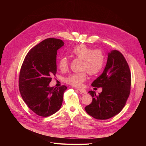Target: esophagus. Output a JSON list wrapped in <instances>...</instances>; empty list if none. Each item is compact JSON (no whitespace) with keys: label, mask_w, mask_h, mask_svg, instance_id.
Masks as SVG:
<instances>
[{"label":"esophagus","mask_w":146,"mask_h":146,"mask_svg":"<svg viewBox=\"0 0 146 146\" xmlns=\"http://www.w3.org/2000/svg\"><path fill=\"white\" fill-rule=\"evenodd\" d=\"M78 91H80V92L83 94H86L87 93V91L85 90H83V89H78Z\"/></svg>","instance_id":"1"}]
</instances>
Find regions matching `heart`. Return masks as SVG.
<instances>
[{
	"label": "heart",
	"mask_w": 146,
	"mask_h": 146,
	"mask_svg": "<svg viewBox=\"0 0 146 146\" xmlns=\"http://www.w3.org/2000/svg\"><path fill=\"white\" fill-rule=\"evenodd\" d=\"M71 54L77 58L83 60L82 69L88 71L91 76L99 74L102 70L105 64V55L102 50L80 44L74 47ZM69 60L66 56H62L58 61V66L61 70L67 69ZM74 73L66 78V82L73 86L79 87L87 78V72Z\"/></svg>",
	"instance_id": "obj_1"
}]
</instances>
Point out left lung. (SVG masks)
<instances>
[{
    "label": "left lung",
    "mask_w": 146,
    "mask_h": 146,
    "mask_svg": "<svg viewBox=\"0 0 146 146\" xmlns=\"http://www.w3.org/2000/svg\"><path fill=\"white\" fill-rule=\"evenodd\" d=\"M94 87L102 88L98 95L90 91L91 104L85 108L86 113L96 119L105 120L120 113L125 105L131 88V72L125 58L116 50L108 53L103 73L92 82Z\"/></svg>",
    "instance_id": "left-lung-1"
}]
</instances>
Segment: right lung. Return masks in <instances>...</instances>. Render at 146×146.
Segmentation results:
<instances>
[{
  "mask_svg": "<svg viewBox=\"0 0 146 146\" xmlns=\"http://www.w3.org/2000/svg\"><path fill=\"white\" fill-rule=\"evenodd\" d=\"M62 40L47 38L31 49L22 64L19 88L23 99L37 115L47 117L60 109L67 87H50L52 77L56 72L57 50Z\"/></svg>",
  "mask_w": 146,
  "mask_h": 146,
  "instance_id": "add662e5",
  "label": "right lung"
}]
</instances>
